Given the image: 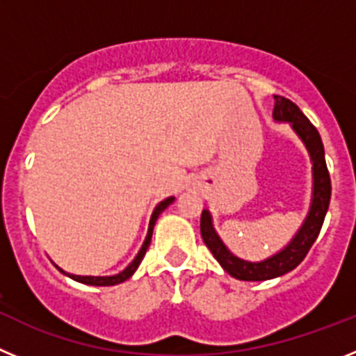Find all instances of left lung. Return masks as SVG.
Returning a JSON list of instances; mask_svg holds the SVG:
<instances>
[{
	"label": "left lung",
	"mask_w": 356,
	"mask_h": 356,
	"mask_svg": "<svg viewBox=\"0 0 356 356\" xmlns=\"http://www.w3.org/2000/svg\"><path fill=\"white\" fill-rule=\"evenodd\" d=\"M275 110H273V118L276 121H289L294 128V131L301 137V140L307 146L310 159L314 163V197L312 207L308 217L305 219L303 226L298 232L292 242L285 250L276 253L271 259L264 260V262H246V260L237 259L235 254L228 251V248L222 244L219 235L212 226V219L207 210L201 213V237L205 241L207 248L212 251L216 260L222 266L228 275H232L237 280L244 282H262V280H271L276 276H282L285 273L292 271L294 267L300 266L307 253L310 251L312 244L316 242L317 235L321 232V226L325 222V216L328 212L330 197H332V180H330V172L326 168L325 160V147L323 140L314 127L312 122L308 121L307 115L300 110V106L292 103L291 99L282 96H275Z\"/></svg>",
	"instance_id": "left-lung-1"
}]
</instances>
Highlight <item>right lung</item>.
<instances>
[{"label":"right lung","instance_id":"add662e5","mask_svg":"<svg viewBox=\"0 0 356 356\" xmlns=\"http://www.w3.org/2000/svg\"><path fill=\"white\" fill-rule=\"evenodd\" d=\"M172 201H175V197H168V200L160 201L159 205H156V209L153 210V216H151V221H149V228H147V237H146V241H144L143 248H140V251H139V254L135 257L134 262H131L130 266H128L127 269H124V271L119 273V275H115V276H74V275H67V273H65V275H67L69 278H72V280H76V282H80V284L97 285V287H103V285H118V284H121V282H124V280L130 278V276L135 273V269L139 267L140 260L144 259V254H146L147 248H149L151 235H153V226H155L156 219H159V216L163 212V210H165L169 205H171ZM60 271H62V269H60ZM62 273H64V271H62Z\"/></svg>","mask_w":356,"mask_h":356}]
</instances>
